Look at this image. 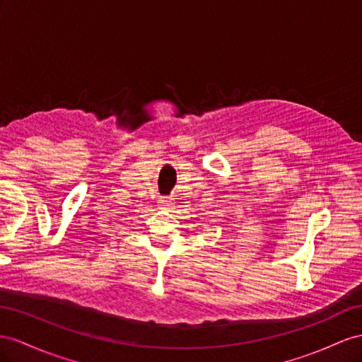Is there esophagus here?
Here are the masks:
<instances>
[{
	"mask_svg": "<svg viewBox=\"0 0 362 362\" xmlns=\"http://www.w3.org/2000/svg\"><path fill=\"white\" fill-rule=\"evenodd\" d=\"M160 205L163 209H171V206L174 205V199L171 196H163L160 197Z\"/></svg>",
	"mask_w": 362,
	"mask_h": 362,
	"instance_id": "1",
	"label": "esophagus"
}]
</instances>
